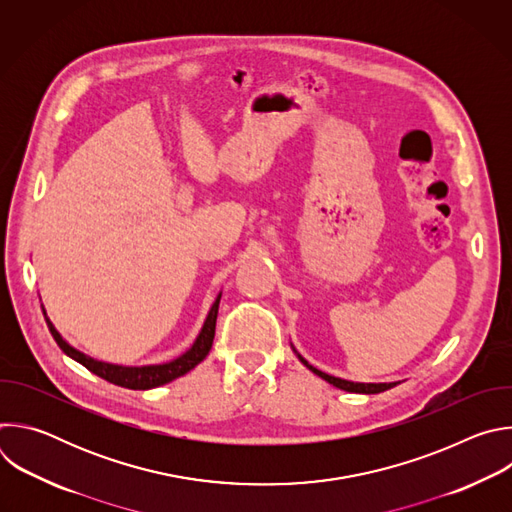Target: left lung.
Returning a JSON list of instances; mask_svg holds the SVG:
<instances>
[{
    "label": "left lung",
    "mask_w": 512,
    "mask_h": 512,
    "mask_svg": "<svg viewBox=\"0 0 512 512\" xmlns=\"http://www.w3.org/2000/svg\"><path fill=\"white\" fill-rule=\"evenodd\" d=\"M294 348V346H291ZM294 352L298 354V358H300V362L304 364V367H308L314 375H318L320 379H324L326 383H330V385H334V387H338V389H342V391H348V393H364V395H375V393H383V391H387V389H391V387H395V385H399V383H352V381H344V379H338V377H332V375H326V373H322V371H318L316 367H312V364L294 348Z\"/></svg>",
    "instance_id": "1"
}]
</instances>
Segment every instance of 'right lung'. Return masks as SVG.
<instances>
[{
  "instance_id": "obj_1",
  "label": "right lung",
  "mask_w": 512,
  "mask_h": 512,
  "mask_svg": "<svg viewBox=\"0 0 512 512\" xmlns=\"http://www.w3.org/2000/svg\"><path fill=\"white\" fill-rule=\"evenodd\" d=\"M218 302H221V294L216 296V300H214V304H212V308H210V312H208V316L204 320V326H202L200 334L196 336L194 344L184 354H180L178 358H174L170 362L145 364V367H123V364H111V362H103V360L87 356L85 352L77 350L75 346H70L58 334V330L54 328V324L46 316L44 308H42V312H44V318H46V324L50 328L52 338L56 340V344L60 346V350L66 356L81 362L83 367L89 369L93 375H97V377H101V379H105V381H109L113 385H119V387H125V389H133V391H145V389H154V387L166 385V383L186 375L188 371H192L196 367L198 362H202L206 358V354L212 348V340H214Z\"/></svg>"
}]
</instances>
